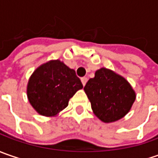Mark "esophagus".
Returning <instances> with one entry per match:
<instances>
[{
  "instance_id": "34e87169",
  "label": "esophagus",
  "mask_w": 158,
  "mask_h": 158,
  "mask_svg": "<svg viewBox=\"0 0 158 158\" xmlns=\"http://www.w3.org/2000/svg\"><path fill=\"white\" fill-rule=\"evenodd\" d=\"M81 81H82V85L84 86V85L86 84L87 81H88V78H87V77H82V78H81Z\"/></svg>"
}]
</instances>
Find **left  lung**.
I'll use <instances>...</instances> for the list:
<instances>
[{
  "instance_id": "8db88e82",
  "label": "left lung",
  "mask_w": 158,
  "mask_h": 158,
  "mask_svg": "<svg viewBox=\"0 0 158 158\" xmlns=\"http://www.w3.org/2000/svg\"><path fill=\"white\" fill-rule=\"evenodd\" d=\"M95 115L109 123L123 118L135 100V93L122 76L105 68L96 71L84 86Z\"/></svg>"
}]
</instances>
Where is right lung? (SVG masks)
<instances>
[{"label":"right lung","mask_w":158,"mask_h":158,"mask_svg":"<svg viewBox=\"0 0 158 158\" xmlns=\"http://www.w3.org/2000/svg\"><path fill=\"white\" fill-rule=\"evenodd\" d=\"M82 84L76 71L60 60H51L34 71L27 86L28 99L43 116H54L65 109Z\"/></svg>","instance_id":"right-lung-1"}]
</instances>
